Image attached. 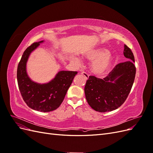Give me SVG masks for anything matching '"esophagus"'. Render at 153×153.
<instances>
[{"label": "esophagus", "instance_id": "obj_1", "mask_svg": "<svg viewBox=\"0 0 153 153\" xmlns=\"http://www.w3.org/2000/svg\"><path fill=\"white\" fill-rule=\"evenodd\" d=\"M81 75L84 76L86 78V79H88V78H89V75H88V74L87 73H85V72L81 73Z\"/></svg>", "mask_w": 153, "mask_h": 153}]
</instances>
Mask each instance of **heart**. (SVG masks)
Wrapping results in <instances>:
<instances>
[{
    "mask_svg": "<svg viewBox=\"0 0 153 153\" xmlns=\"http://www.w3.org/2000/svg\"><path fill=\"white\" fill-rule=\"evenodd\" d=\"M84 55L87 59L93 61L91 65V71L98 76L105 75L108 71L114 61L113 55L108 50L103 48L89 50ZM75 61L79 62L78 59H75Z\"/></svg>",
    "mask_w": 153,
    "mask_h": 153,
    "instance_id": "heart-1",
    "label": "heart"
}]
</instances>
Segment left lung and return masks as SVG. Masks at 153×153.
<instances>
[{"label": "left lung", "mask_w": 153, "mask_h": 153, "mask_svg": "<svg viewBox=\"0 0 153 153\" xmlns=\"http://www.w3.org/2000/svg\"><path fill=\"white\" fill-rule=\"evenodd\" d=\"M124 55L130 60L121 62L103 79L89 76L84 88L85 98L91 107L100 112L120 107L131 91L136 74L132 51L124 45Z\"/></svg>", "instance_id": "1"}]
</instances>
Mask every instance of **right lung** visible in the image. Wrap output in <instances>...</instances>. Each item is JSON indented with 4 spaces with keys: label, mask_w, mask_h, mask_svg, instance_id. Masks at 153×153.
I'll return each instance as SVG.
<instances>
[{
    "label": "right lung",
    "mask_w": 153,
    "mask_h": 153,
    "mask_svg": "<svg viewBox=\"0 0 153 153\" xmlns=\"http://www.w3.org/2000/svg\"><path fill=\"white\" fill-rule=\"evenodd\" d=\"M43 41L34 42L22 55L17 68V81L23 100L30 108L43 112L56 110L61 105L77 71H61L45 84L30 80L26 72V62L32 51Z\"/></svg>",
    "instance_id": "1"
}]
</instances>
